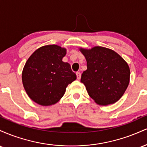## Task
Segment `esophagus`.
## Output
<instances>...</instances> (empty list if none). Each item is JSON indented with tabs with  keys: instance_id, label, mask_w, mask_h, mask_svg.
Instances as JSON below:
<instances>
[{
	"instance_id": "obj_1",
	"label": "esophagus",
	"mask_w": 147,
	"mask_h": 147,
	"mask_svg": "<svg viewBox=\"0 0 147 147\" xmlns=\"http://www.w3.org/2000/svg\"><path fill=\"white\" fill-rule=\"evenodd\" d=\"M76 75H77V79H78V80H79V79H81V73L80 72H77V73H76Z\"/></svg>"
}]
</instances>
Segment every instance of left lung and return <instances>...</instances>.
I'll use <instances>...</instances> for the list:
<instances>
[{
	"mask_svg": "<svg viewBox=\"0 0 147 147\" xmlns=\"http://www.w3.org/2000/svg\"><path fill=\"white\" fill-rule=\"evenodd\" d=\"M79 50L87 62V70L82 73L81 82L85 85L89 96L99 105L117 102L129 84L128 63L117 52L104 47Z\"/></svg>",
	"mask_w": 147,
	"mask_h": 147,
	"instance_id": "obj_1",
	"label": "left lung"
}]
</instances>
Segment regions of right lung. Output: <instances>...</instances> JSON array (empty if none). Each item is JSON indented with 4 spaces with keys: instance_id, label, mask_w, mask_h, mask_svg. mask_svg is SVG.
I'll use <instances>...</instances> for the list:
<instances>
[{
    "instance_id": "obj_1",
    "label": "right lung",
    "mask_w": 147,
    "mask_h": 147,
    "mask_svg": "<svg viewBox=\"0 0 147 147\" xmlns=\"http://www.w3.org/2000/svg\"><path fill=\"white\" fill-rule=\"evenodd\" d=\"M66 49L57 45L38 48L29 57L22 72V82L29 97L41 106L61 99L69 84L77 79L70 65L62 61Z\"/></svg>"
}]
</instances>
